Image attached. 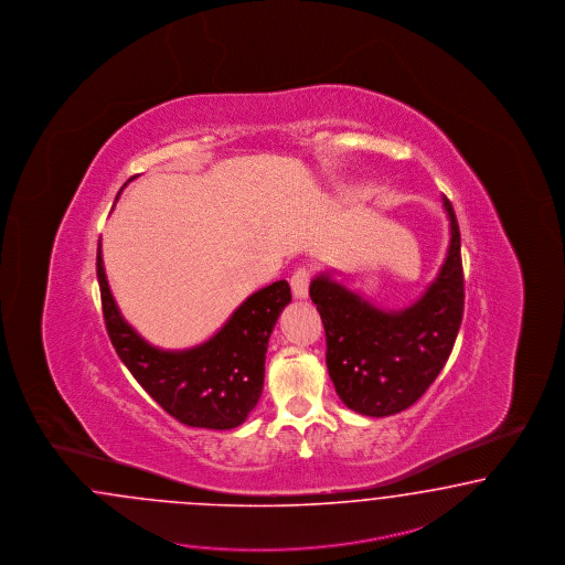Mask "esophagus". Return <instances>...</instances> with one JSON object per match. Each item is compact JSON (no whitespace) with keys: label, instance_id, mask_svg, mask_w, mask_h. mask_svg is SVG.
Returning a JSON list of instances; mask_svg holds the SVG:
<instances>
[{"label":"esophagus","instance_id":"esophagus-1","mask_svg":"<svg viewBox=\"0 0 565 565\" xmlns=\"http://www.w3.org/2000/svg\"><path fill=\"white\" fill-rule=\"evenodd\" d=\"M311 273L306 268H299L297 273H292L291 276V289L292 295L297 299H306L308 292H310Z\"/></svg>","mask_w":565,"mask_h":565}]
</instances>
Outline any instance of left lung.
Here are the masks:
<instances>
[{
    "instance_id": "1",
    "label": "left lung",
    "mask_w": 565,
    "mask_h": 565,
    "mask_svg": "<svg viewBox=\"0 0 565 565\" xmlns=\"http://www.w3.org/2000/svg\"><path fill=\"white\" fill-rule=\"evenodd\" d=\"M449 247L437 278L403 310H383L332 278L313 276L311 301L327 332L328 374L349 409L384 418L414 405L451 355L463 316L461 237L451 201Z\"/></svg>"
}]
</instances>
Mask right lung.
<instances>
[{"instance_id":"right-lung-1","label":"right lung","mask_w":565,"mask_h":565,"mask_svg":"<svg viewBox=\"0 0 565 565\" xmlns=\"http://www.w3.org/2000/svg\"><path fill=\"white\" fill-rule=\"evenodd\" d=\"M97 280L111 345L164 412L184 426L212 430H231L249 418L264 388L268 339L291 303L287 280L252 292L207 341L189 349L151 345L128 324L109 291L102 238Z\"/></svg>"}]
</instances>
